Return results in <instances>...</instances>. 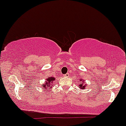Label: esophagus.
Listing matches in <instances>:
<instances>
[{"instance_id": "obj_1", "label": "esophagus", "mask_w": 126, "mask_h": 126, "mask_svg": "<svg viewBox=\"0 0 126 126\" xmlns=\"http://www.w3.org/2000/svg\"><path fill=\"white\" fill-rule=\"evenodd\" d=\"M64 77H65V78H68V77H69V73H67L66 74H64Z\"/></svg>"}]
</instances>
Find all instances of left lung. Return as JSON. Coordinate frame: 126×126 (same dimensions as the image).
I'll list each match as a JSON object with an SVG mask.
<instances>
[{"mask_svg": "<svg viewBox=\"0 0 126 126\" xmlns=\"http://www.w3.org/2000/svg\"><path fill=\"white\" fill-rule=\"evenodd\" d=\"M80 81L81 82H80V84H79V86L80 87V89H85V86H87V84H85V85H84V82H85V81H84V80H83V81H82V79H80Z\"/></svg>", "mask_w": 126, "mask_h": 126, "instance_id": "1", "label": "left lung"}]
</instances>
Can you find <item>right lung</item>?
Returning <instances> with one entry per match:
<instances>
[{
  "instance_id": "add662e5",
  "label": "right lung",
  "mask_w": 126,
  "mask_h": 126,
  "mask_svg": "<svg viewBox=\"0 0 126 126\" xmlns=\"http://www.w3.org/2000/svg\"><path fill=\"white\" fill-rule=\"evenodd\" d=\"M55 80V78L53 77H50V78L46 79V82L44 84H43V89H46V90H48L50 89V87H51V85H53V81Z\"/></svg>"
}]
</instances>
